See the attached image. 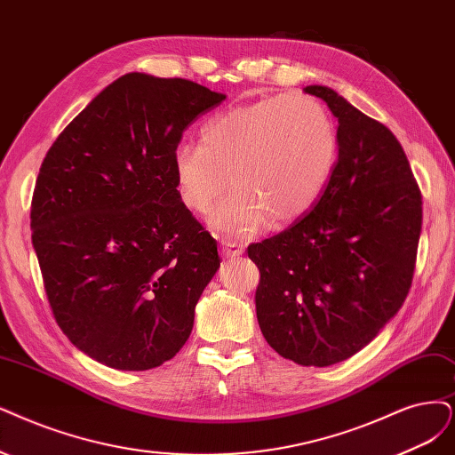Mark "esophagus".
I'll return each mask as SVG.
<instances>
[{
  "label": "esophagus",
  "instance_id": "34e87169",
  "mask_svg": "<svg viewBox=\"0 0 455 455\" xmlns=\"http://www.w3.org/2000/svg\"><path fill=\"white\" fill-rule=\"evenodd\" d=\"M221 253L225 259H236L243 253V247L234 240H221Z\"/></svg>",
  "mask_w": 455,
  "mask_h": 455
}]
</instances>
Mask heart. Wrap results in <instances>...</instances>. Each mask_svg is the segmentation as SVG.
Listing matches in <instances>:
<instances>
[{"label":"heart","mask_w":455,"mask_h":455,"mask_svg":"<svg viewBox=\"0 0 455 455\" xmlns=\"http://www.w3.org/2000/svg\"><path fill=\"white\" fill-rule=\"evenodd\" d=\"M338 156L328 110L306 95H275L213 117L200 148L180 146L171 161L181 204L196 215L213 210L230 185L238 193L215 212L225 232L257 230L266 219L287 225L321 198Z\"/></svg>","instance_id":"1"}]
</instances>
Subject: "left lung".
I'll list each match as a JSON object with an SVG mask.
<instances>
[{"instance_id":"left-lung-1","label":"left lung","mask_w":455,"mask_h":455,"mask_svg":"<svg viewBox=\"0 0 455 455\" xmlns=\"http://www.w3.org/2000/svg\"><path fill=\"white\" fill-rule=\"evenodd\" d=\"M338 117V163L315 208L247 247L260 270L259 326L277 355L328 367L371 343L405 301L422 195L394 132L328 86H306Z\"/></svg>"}]
</instances>
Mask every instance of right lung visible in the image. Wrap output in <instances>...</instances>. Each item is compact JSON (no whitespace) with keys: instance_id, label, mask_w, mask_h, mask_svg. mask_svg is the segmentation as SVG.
Segmentation results:
<instances>
[{"instance_id":"right-lung-1","label":"right lung","mask_w":455,"mask_h":455,"mask_svg":"<svg viewBox=\"0 0 455 455\" xmlns=\"http://www.w3.org/2000/svg\"><path fill=\"white\" fill-rule=\"evenodd\" d=\"M225 99L191 80L127 73L48 149L31 242L60 328L99 363L146 371L189 339L221 259L180 202L171 161L183 129Z\"/></svg>"}]
</instances>
